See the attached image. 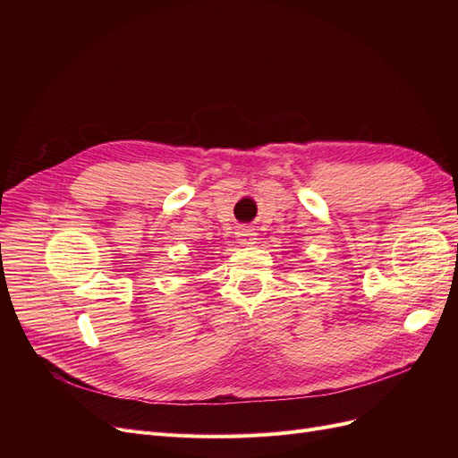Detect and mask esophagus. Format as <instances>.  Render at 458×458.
Here are the masks:
<instances>
[{
	"label": "esophagus",
	"mask_w": 458,
	"mask_h": 458,
	"mask_svg": "<svg viewBox=\"0 0 458 458\" xmlns=\"http://www.w3.org/2000/svg\"><path fill=\"white\" fill-rule=\"evenodd\" d=\"M237 241H239V244H242V246L254 244V242H256V233H254V229L248 227V225L239 227V229H237Z\"/></svg>",
	"instance_id": "esophagus-1"
}]
</instances>
